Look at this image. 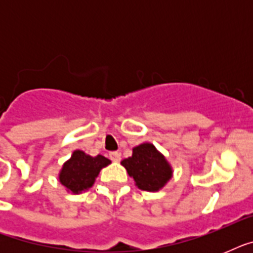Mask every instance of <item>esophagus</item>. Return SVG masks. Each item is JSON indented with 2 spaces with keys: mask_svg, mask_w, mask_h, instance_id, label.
I'll return each instance as SVG.
<instances>
[{
  "mask_svg": "<svg viewBox=\"0 0 253 253\" xmlns=\"http://www.w3.org/2000/svg\"><path fill=\"white\" fill-rule=\"evenodd\" d=\"M109 158H110L113 162H119V160H121V154L117 152V151H114V152H110V154H109Z\"/></svg>",
  "mask_w": 253,
  "mask_h": 253,
  "instance_id": "obj_1",
  "label": "esophagus"
}]
</instances>
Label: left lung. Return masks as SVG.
<instances>
[{"mask_svg":"<svg viewBox=\"0 0 253 253\" xmlns=\"http://www.w3.org/2000/svg\"><path fill=\"white\" fill-rule=\"evenodd\" d=\"M122 166L134 178L138 188L147 192H158L172 177V170L166 158L150 143L135 147L132 156L125 159Z\"/></svg>","mask_w":253,"mask_h":253,"instance_id":"1","label":"left lung"}]
</instances>
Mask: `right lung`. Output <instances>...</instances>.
I'll return each mask as SVG.
<instances>
[{
	"instance_id": "1",
	"label": "right lung",
	"mask_w": 253,
	"mask_h": 253,
	"mask_svg": "<svg viewBox=\"0 0 253 253\" xmlns=\"http://www.w3.org/2000/svg\"><path fill=\"white\" fill-rule=\"evenodd\" d=\"M107 164H110V160L102 155L91 158L83 151L77 150L63 166L59 178L65 188L75 194H79L94 184L99 170Z\"/></svg>"
}]
</instances>
